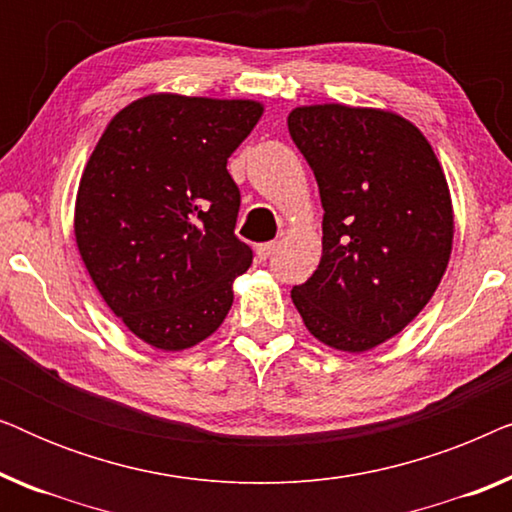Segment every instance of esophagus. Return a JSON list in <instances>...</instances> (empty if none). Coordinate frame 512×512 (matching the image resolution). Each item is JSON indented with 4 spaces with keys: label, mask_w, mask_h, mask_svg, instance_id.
Returning <instances> with one entry per match:
<instances>
[{
    "label": "esophagus",
    "mask_w": 512,
    "mask_h": 512,
    "mask_svg": "<svg viewBox=\"0 0 512 512\" xmlns=\"http://www.w3.org/2000/svg\"><path fill=\"white\" fill-rule=\"evenodd\" d=\"M275 247H277L275 242L258 244V247H256V258H258V261H265V258H270V254H272V251H275Z\"/></svg>",
    "instance_id": "obj_1"
}]
</instances>
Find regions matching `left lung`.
Here are the masks:
<instances>
[{"label":"left lung","instance_id":"1","mask_svg":"<svg viewBox=\"0 0 512 512\" xmlns=\"http://www.w3.org/2000/svg\"><path fill=\"white\" fill-rule=\"evenodd\" d=\"M324 205L319 268L291 298L307 331L361 354L424 310L452 254L454 209L429 139L387 109L310 104L289 114Z\"/></svg>","mask_w":512,"mask_h":512}]
</instances>
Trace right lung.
<instances>
[{
  "label": "right lung",
  "mask_w": 512,
  "mask_h": 512,
  "mask_svg": "<svg viewBox=\"0 0 512 512\" xmlns=\"http://www.w3.org/2000/svg\"><path fill=\"white\" fill-rule=\"evenodd\" d=\"M256 100L153 93L111 118L74 207L81 261L109 310L163 352L207 340L251 265L226 165L261 121Z\"/></svg>",
  "instance_id": "obj_1"
}]
</instances>
